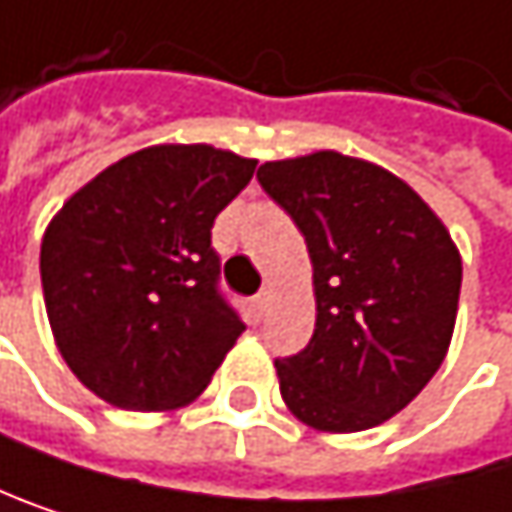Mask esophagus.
Instances as JSON below:
<instances>
[{
    "instance_id": "obj_1",
    "label": "esophagus",
    "mask_w": 512,
    "mask_h": 512,
    "mask_svg": "<svg viewBox=\"0 0 512 512\" xmlns=\"http://www.w3.org/2000/svg\"><path fill=\"white\" fill-rule=\"evenodd\" d=\"M268 307H271V289H262V292L256 295V310L265 316V313H268Z\"/></svg>"
}]
</instances>
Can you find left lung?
I'll list each match as a JSON object with an SVG mask.
<instances>
[{
	"mask_svg": "<svg viewBox=\"0 0 512 512\" xmlns=\"http://www.w3.org/2000/svg\"><path fill=\"white\" fill-rule=\"evenodd\" d=\"M256 178L301 229L316 283L310 343L274 361L280 393L316 429L379 426L447 355L459 253L429 205L367 160L316 151L262 163Z\"/></svg>",
	"mask_w": 512,
	"mask_h": 512,
	"instance_id": "1",
	"label": "left lung"
}]
</instances>
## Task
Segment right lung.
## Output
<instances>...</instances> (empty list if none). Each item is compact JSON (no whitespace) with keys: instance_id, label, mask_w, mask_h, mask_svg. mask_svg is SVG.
Instances as JSON below:
<instances>
[{"instance_id":"add662e5","label":"right lung","mask_w":512,"mask_h":512,"mask_svg":"<svg viewBox=\"0 0 512 512\" xmlns=\"http://www.w3.org/2000/svg\"><path fill=\"white\" fill-rule=\"evenodd\" d=\"M256 160L211 145H154L77 190L47 226L41 286L74 376L130 411L190 402L244 322L220 289L214 217Z\"/></svg>"}]
</instances>
